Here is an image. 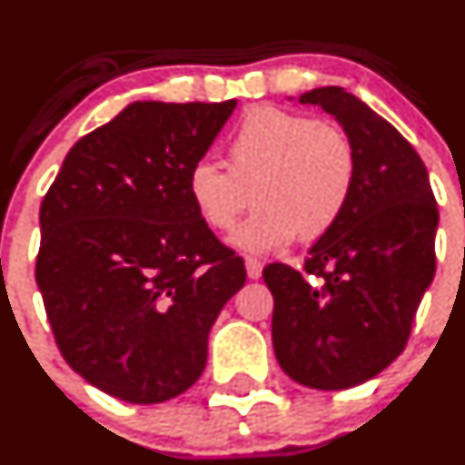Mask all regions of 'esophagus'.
Wrapping results in <instances>:
<instances>
[{"label": "esophagus", "instance_id": "esophagus-1", "mask_svg": "<svg viewBox=\"0 0 465 465\" xmlns=\"http://www.w3.org/2000/svg\"><path fill=\"white\" fill-rule=\"evenodd\" d=\"M262 271H263V263L259 262V259L246 257V274H248V279H259V277H262Z\"/></svg>", "mask_w": 465, "mask_h": 465}]
</instances>
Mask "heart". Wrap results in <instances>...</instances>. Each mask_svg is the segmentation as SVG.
I'll return each mask as SVG.
<instances>
[{"instance_id": "heart-1", "label": "heart", "mask_w": 465, "mask_h": 465, "mask_svg": "<svg viewBox=\"0 0 465 465\" xmlns=\"http://www.w3.org/2000/svg\"><path fill=\"white\" fill-rule=\"evenodd\" d=\"M352 186L346 133L274 106L243 114L228 146V171L199 159L186 179L193 208L213 231H232L254 194L259 208L231 237L237 251L254 254L326 232L346 211Z\"/></svg>"}]
</instances>
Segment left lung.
Instances as JSON below:
<instances>
[{
	"label": "left lung",
	"mask_w": 465,
	"mask_h": 465,
	"mask_svg": "<svg viewBox=\"0 0 465 465\" xmlns=\"http://www.w3.org/2000/svg\"><path fill=\"white\" fill-rule=\"evenodd\" d=\"M299 104L319 106L343 128L354 186L337 223L308 251L303 272L286 263L263 268L274 297L272 346L297 383L346 391L377 377L406 348L434 277L439 211L421 157L361 99L326 86Z\"/></svg>",
	"instance_id": "obj_1"
}]
</instances>
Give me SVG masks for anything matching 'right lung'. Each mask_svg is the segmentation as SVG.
Returning <instances> with one entry per match:
<instances>
[{"mask_svg": "<svg viewBox=\"0 0 465 465\" xmlns=\"http://www.w3.org/2000/svg\"><path fill=\"white\" fill-rule=\"evenodd\" d=\"M234 108L237 99L128 104L74 143L42 202L35 274L57 346L122 401L188 391L213 323L246 282L186 188Z\"/></svg>", "mask_w": 465, "mask_h": 465, "instance_id": "obj_1", "label": "right lung"}]
</instances>
